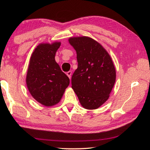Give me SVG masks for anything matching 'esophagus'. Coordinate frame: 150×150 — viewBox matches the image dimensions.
<instances>
[{
	"mask_svg": "<svg viewBox=\"0 0 150 150\" xmlns=\"http://www.w3.org/2000/svg\"><path fill=\"white\" fill-rule=\"evenodd\" d=\"M66 74H67V75L68 76V77H69V79H71V74H72L71 71H69L67 72V73H66Z\"/></svg>",
	"mask_w": 150,
	"mask_h": 150,
	"instance_id": "1",
	"label": "esophagus"
}]
</instances>
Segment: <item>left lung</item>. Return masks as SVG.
Returning <instances> with one entry per match:
<instances>
[{"instance_id":"1","label":"left lung","mask_w":150,"mask_h":150,"mask_svg":"<svg viewBox=\"0 0 150 150\" xmlns=\"http://www.w3.org/2000/svg\"><path fill=\"white\" fill-rule=\"evenodd\" d=\"M77 52V69L71 77L72 88L83 107L98 108L105 103L116 81V70L108 52L88 37L71 38Z\"/></svg>"}]
</instances>
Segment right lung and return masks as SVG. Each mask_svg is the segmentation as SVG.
Here are the masks:
<instances>
[{
    "instance_id": "1",
    "label": "right lung",
    "mask_w": 150,
    "mask_h": 150,
    "mask_svg": "<svg viewBox=\"0 0 150 150\" xmlns=\"http://www.w3.org/2000/svg\"><path fill=\"white\" fill-rule=\"evenodd\" d=\"M60 42L38 45L30 58L26 84L30 94L38 102L50 106L60 101L69 79L55 60Z\"/></svg>"
}]
</instances>
